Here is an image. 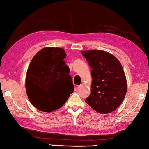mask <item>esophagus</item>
Listing matches in <instances>:
<instances>
[{"instance_id": "1", "label": "esophagus", "mask_w": 149, "mask_h": 149, "mask_svg": "<svg viewBox=\"0 0 149 149\" xmlns=\"http://www.w3.org/2000/svg\"><path fill=\"white\" fill-rule=\"evenodd\" d=\"M83 87H84L83 84H81V85H80L79 86H78V87H77V89H79V90L81 89L82 88H83Z\"/></svg>"}]
</instances>
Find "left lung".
Masks as SVG:
<instances>
[{
	"instance_id": "1",
	"label": "left lung",
	"mask_w": 149,
	"mask_h": 149,
	"mask_svg": "<svg viewBox=\"0 0 149 149\" xmlns=\"http://www.w3.org/2000/svg\"><path fill=\"white\" fill-rule=\"evenodd\" d=\"M91 67V94L85 102L98 113L115 111L124 101L127 91L126 75L120 62L103 50L82 51Z\"/></svg>"
}]
</instances>
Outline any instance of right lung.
Listing matches in <instances>:
<instances>
[{"label":"right lung","instance_id":"obj_1","mask_svg":"<svg viewBox=\"0 0 149 149\" xmlns=\"http://www.w3.org/2000/svg\"><path fill=\"white\" fill-rule=\"evenodd\" d=\"M64 49L46 47L32 58L25 79L28 99L39 110L51 112L61 107L74 91ZM62 85L68 92L59 91Z\"/></svg>","mask_w":149,"mask_h":149}]
</instances>
